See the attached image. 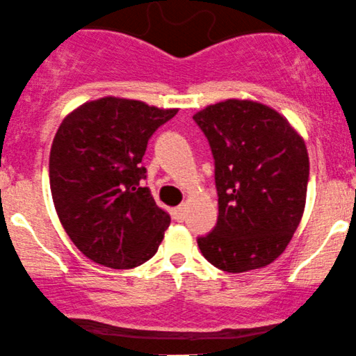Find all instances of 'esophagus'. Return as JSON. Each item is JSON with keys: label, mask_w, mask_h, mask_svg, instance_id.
I'll return each mask as SVG.
<instances>
[{"label": "esophagus", "mask_w": 356, "mask_h": 356, "mask_svg": "<svg viewBox=\"0 0 356 356\" xmlns=\"http://www.w3.org/2000/svg\"><path fill=\"white\" fill-rule=\"evenodd\" d=\"M185 213H186V207L185 205H179L177 209L173 210V218L177 222H183L185 220Z\"/></svg>", "instance_id": "1"}]
</instances>
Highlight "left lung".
<instances>
[{
    "label": "left lung",
    "instance_id": "obj_1",
    "mask_svg": "<svg viewBox=\"0 0 356 356\" xmlns=\"http://www.w3.org/2000/svg\"><path fill=\"white\" fill-rule=\"evenodd\" d=\"M193 119L210 143L218 193L217 225L197 241L203 257L234 274L269 266L305 211V139L273 107L247 99L211 104Z\"/></svg>",
    "mask_w": 356,
    "mask_h": 356
}]
</instances>
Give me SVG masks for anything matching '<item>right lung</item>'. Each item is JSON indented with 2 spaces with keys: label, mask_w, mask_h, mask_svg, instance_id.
Masks as SVG:
<instances>
[{
  "label": "right lung",
  "mask_w": 356,
  "mask_h": 356,
  "mask_svg": "<svg viewBox=\"0 0 356 356\" xmlns=\"http://www.w3.org/2000/svg\"><path fill=\"white\" fill-rule=\"evenodd\" d=\"M178 109L101 97L65 115L50 151V188L60 223L81 252L111 269L156 254L171 218L141 166L147 141Z\"/></svg>",
  "instance_id": "obj_1"
}]
</instances>
